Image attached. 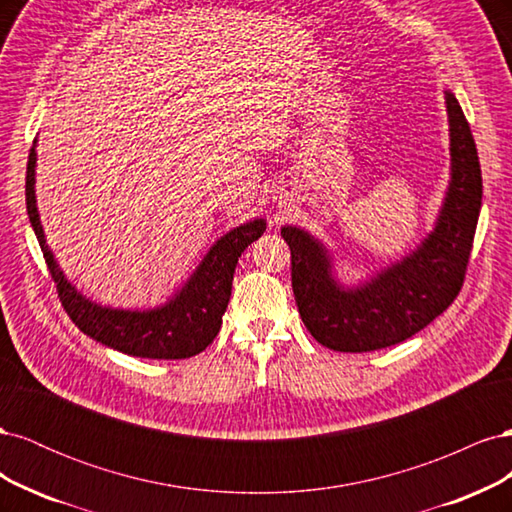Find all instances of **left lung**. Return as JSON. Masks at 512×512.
Returning a JSON list of instances; mask_svg holds the SVG:
<instances>
[{"label":"left lung","mask_w":512,"mask_h":512,"mask_svg":"<svg viewBox=\"0 0 512 512\" xmlns=\"http://www.w3.org/2000/svg\"><path fill=\"white\" fill-rule=\"evenodd\" d=\"M446 108L451 121V188L436 230L414 254L369 284L344 290L333 280L322 245L299 228H282L290 247L294 301L318 344L337 352L395 346L425 329L457 299L470 262L483 177L470 123L451 91H446Z\"/></svg>","instance_id":"left-lung-1"}]
</instances>
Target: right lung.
<instances>
[{
	"instance_id": "add662e5",
	"label": "right lung",
	"mask_w": 512,
	"mask_h": 512,
	"mask_svg": "<svg viewBox=\"0 0 512 512\" xmlns=\"http://www.w3.org/2000/svg\"><path fill=\"white\" fill-rule=\"evenodd\" d=\"M34 168L36 151L32 147L25 177L27 215L34 226L46 267H49L55 282L57 297L76 327L104 346L132 356H143V359H188V356L203 352L222 327L237 260L245 247L265 232V222L254 220L222 237L211 247L192 280L168 305L153 309V312L108 309L83 299L81 292H76V288L68 284L64 273L55 265L53 254L46 247L36 209Z\"/></svg>"
}]
</instances>
